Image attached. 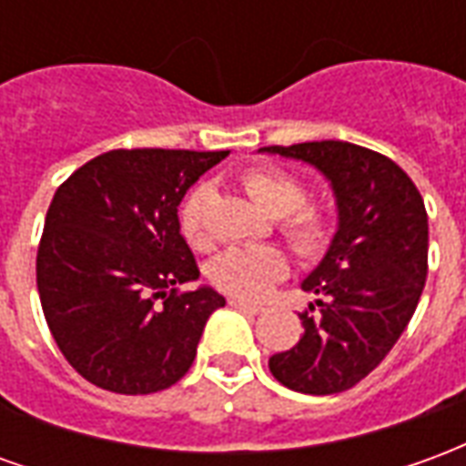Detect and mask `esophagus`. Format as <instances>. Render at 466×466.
<instances>
[{
	"mask_svg": "<svg viewBox=\"0 0 466 466\" xmlns=\"http://www.w3.org/2000/svg\"><path fill=\"white\" fill-rule=\"evenodd\" d=\"M229 304H232L234 309H239V312H249V314H259V312H262V307H259V304L244 302V299H237V297H232V299H229Z\"/></svg>",
	"mask_w": 466,
	"mask_h": 466,
	"instance_id": "34e87169",
	"label": "esophagus"
}]
</instances>
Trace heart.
Returning <instances> with one entry per match:
<instances>
[{
    "instance_id": "1",
    "label": "heart",
    "mask_w": 466,
    "mask_h": 466,
    "mask_svg": "<svg viewBox=\"0 0 466 466\" xmlns=\"http://www.w3.org/2000/svg\"><path fill=\"white\" fill-rule=\"evenodd\" d=\"M244 189L264 212L279 217L287 242L307 259L329 249L334 217L322 204L304 202V187L292 174L277 167H254L242 177ZM214 189L209 182L194 184L179 207V229L192 247L209 244V204ZM289 262L277 247H232L212 262V282L244 299H259L279 282Z\"/></svg>"
}]
</instances>
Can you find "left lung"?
I'll return each mask as SVG.
<instances>
[{
    "mask_svg": "<svg viewBox=\"0 0 466 466\" xmlns=\"http://www.w3.org/2000/svg\"><path fill=\"white\" fill-rule=\"evenodd\" d=\"M314 167L329 182L337 232L307 274L317 294L292 350L269 357V371L302 394L354 387L390 354L417 309L427 279L430 224L421 194L397 164L350 142L262 147Z\"/></svg>",
    "mask_w": 466,
    "mask_h": 466,
    "instance_id": "obj_1",
    "label": "left lung"
}]
</instances>
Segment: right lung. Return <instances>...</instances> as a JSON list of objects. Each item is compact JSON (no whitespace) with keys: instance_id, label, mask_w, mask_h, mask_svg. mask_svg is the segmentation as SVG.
<instances>
[{"instance_id":"1","label":"right lung","mask_w":466,"mask_h":466,"mask_svg":"<svg viewBox=\"0 0 466 466\" xmlns=\"http://www.w3.org/2000/svg\"><path fill=\"white\" fill-rule=\"evenodd\" d=\"M227 154L115 149L56 189L36 252V289L56 347L86 381L152 394L189 371L224 297L207 284L177 292L199 279L177 207Z\"/></svg>"}]
</instances>
